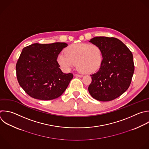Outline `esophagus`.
Listing matches in <instances>:
<instances>
[{
    "label": "esophagus",
    "mask_w": 149,
    "mask_h": 149,
    "mask_svg": "<svg viewBox=\"0 0 149 149\" xmlns=\"http://www.w3.org/2000/svg\"><path fill=\"white\" fill-rule=\"evenodd\" d=\"M75 76L76 77H82L83 76L81 75V74H75Z\"/></svg>",
    "instance_id": "obj_1"
}]
</instances>
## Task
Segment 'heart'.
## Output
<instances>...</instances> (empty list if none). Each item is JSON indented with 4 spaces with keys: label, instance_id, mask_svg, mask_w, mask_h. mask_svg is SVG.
Listing matches in <instances>:
<instances>
[{
    "label": "heart",
    "instance_id": "heart-1",
    "mask_svg": "<svg viewBox=\"0 0 149 149\" xmlns=\"http://www.w3.org/2000/svg\"><path fill=\"white\" fill-rule=\"evenodd\" d=\"M65 54H60L57 59L65 72L69 71L77 63V68L80 72L91 73L98 70L102 64V51L95 44H72L65 49Z\"/></svg>",
    "mask_w": 149,
    "mask_h": 149
}]
</instances>
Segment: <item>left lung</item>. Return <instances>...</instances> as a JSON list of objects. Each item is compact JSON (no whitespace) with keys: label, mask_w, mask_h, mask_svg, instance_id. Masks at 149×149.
Masks as SVG:
<instances>
[{"label":"left lung","mask_w":149,"mask_h":149,"mask_svg":"<svg viewBox=\"0 0 149 149\" xmlns=\"http://www.w3.org/2000/svg\"><path fill=\"white\" fill-rule=\"evenodd\" d=\"M89 42L98 45L102 54L100 68L91 75L89 93L100 101L113 100L124 93L130 84L134 70L132 53L115 38L96 37Z\"/></svg>","instance_id":"1"}]
</instances>
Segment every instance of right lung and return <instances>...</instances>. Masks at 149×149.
<instances>
[{
  "label": "right lung",
  "instance_id": "obj_1",
  "mask_svg": "<svg viewBox=\"0 0 149 149\" xmlns=\"http://www.w3.org/2000/svg\"><path fill=\"white\" fill-rule=\"evenodd\" d=\"M68 45L65 42L36 43L23 48L16 64V74L20 86L30 97L51 100L66 90L73 76L62 72L57 58Z\"/></svg>",
  "mask_w": 149,
  "mask_h": 149
}]
</instances>
